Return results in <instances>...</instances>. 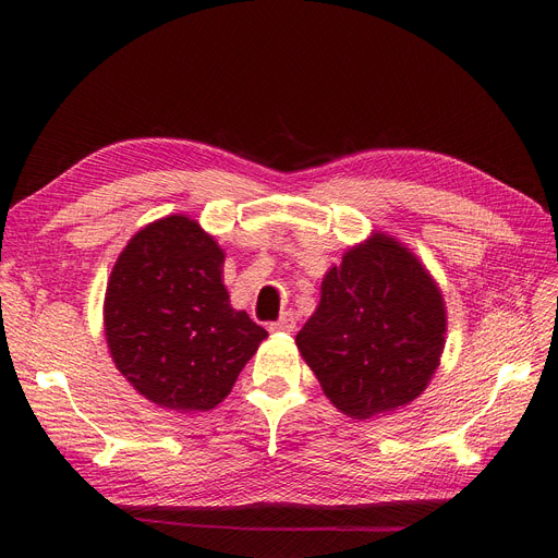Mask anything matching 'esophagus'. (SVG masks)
Here are the masks:
<instances>
[{
  "label": "esophagus",
  "instance_id": "obj_1",
  "mask_svg": "<svg viewBox=\"0 0 558 558\" xmlns=\"http://www.w3.org/2000/svg\"><path fill=\"white\" fill-rule=\"evenodd\" d=\"M269 330L272 332H293L295 330V314L293 312H283L275 324H269Z\"/></svg>",
  "mask_w": 558,
  "mask_h": 558
}]
</instances>
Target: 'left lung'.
Segmentation results:
<instances>
[{
	"mask_svg": "<svg viewBox=\"0 0 558 558\" xmlns=\"http://www.w3.org/2000/svg\"><path fill=\"white\" fill-rule=\"evenodd\" d=\"M445 335V300L428 269L391 234L373 232L328 269L295 344L335 408L369 418L424 393Z\"/></svg>",
	"mask_w": 558,
	"mask_h": 558,
	"instance_id": "obj_1",
	"label": "left lung"
}]
</instances>
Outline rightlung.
I'll use <instances>...</instances> for the list:
<instances>
[{"label":"right lung","instance_id":"obj_1","mask_svg":"<svg viewBox=\"0 0 558 558\" xmlns=\"http://www.w3.org/2000/svg\"><path fill=\"white\" fill-rule=\"evenodd\" d=\"M223 248L193 218L142 228L105 295L111 359L137 391L174 412H207L232 391L267 330L232 310Z\"/></svg>","mask_w":558,"mask_h":558}]
</instances>
